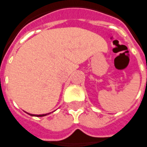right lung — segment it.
Wrapping results in <instances>:
<instances>
[{
	"instance_id": "right-lung-1",
	"label": "right lung",
	"mask_w": 147,
	"mask_h": 147,
	"mask_svg": "<svg viewBox=\"0 0 147 147\" xmlns=\"http://www.w3.org/2000/svg\"><path fill=\"white\" fill-rule=\"evenodd\" d=\"M27 114L30 115V116H33V117H44V116H47V115L50 114L51 113H46V114H40V115H35V114H30V113H27Z\"/></svg>"
}]
</instances>
